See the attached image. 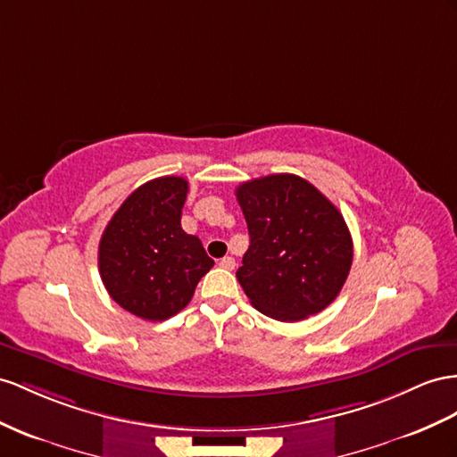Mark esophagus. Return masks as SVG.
<instances>
[{
    "label": "esophagus",
    "mask_w": 457,
    "mask_h": 457,
    "mask_svg": "<svg viewBox=\"0 0 457 457\" xmlns=\"http://www.w3.org/2000/svg\"><path fill=\"white\" fill-rule=\"evenodd\" d=\"M218 264L221 268H226V270H233V268H236V259H233V256H224V259H220Z\"/></svg>",
    "instance_id": "obj_1"
}]
</instances>
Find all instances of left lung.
Masks as SVG:
<instances>
[{"label":"left lung","mask_w":457,"mask_h":457,"mask_svg":"<svg viewBox=\"0 0 457 457\" xmlns=\"http://www.w3.org/2000/svg\"><path fill=\"white\" fill-rule=\"evenodd\" d=\"M236 195L251 237L236 276L251 305L279 322L324 311L342 291L353 261L340 210L294 173L241 183Z\"/></svg>","instance_id":"8db88e82"}]
</instances>
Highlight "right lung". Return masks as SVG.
<instances>
[{
  "label": "right lung",
  "instance_id": "obj_1",
  "mask_svg": "<svg viewBox=\"0 0 457 457\" xmlns=\"http://www.w3.org/2000/svg\"><path fill=\"white\" fill-rule=\"evenodd\" d=\"M187 191L189 183L175 175L140 185L102 233V282L117 305L138 319L160 322L178 314L214 266L201 239L181 228Z\"/></svg>",
  "mask_w": 457,
  "mask_h": 457
}]
</instances>
